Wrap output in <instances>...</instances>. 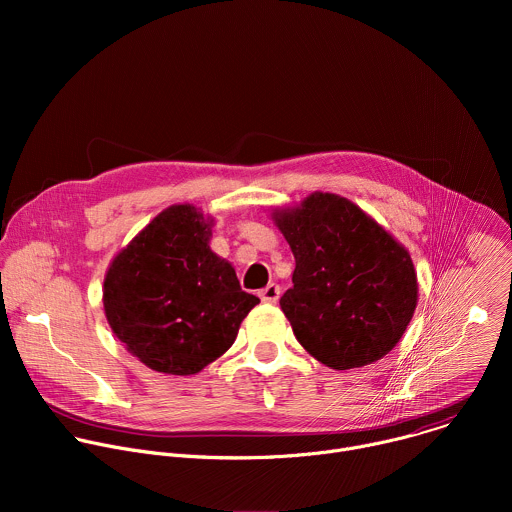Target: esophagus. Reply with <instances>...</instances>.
<instances>
[{"instance_id":"esophagus-1","label":"esophagus","mask_w":512,"mask_h":512,"mask_svg":"<svg viewBox=\"0 0 512 512\" xmlns=\"http://www.w3.org/2000/svg\"><path fill=\"white\" fill-rule=\"evenodd\" d=\"M279 296H281V287H279L277 283H269L267 287H263V289L259 291V298H261V302H265V304H275V302L279 300Z\"/></svg>"}]
</instances>
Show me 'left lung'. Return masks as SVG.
Returning <instances> with one entry per match:
<instances>
[{
    "mask_svg": "<svg viewBox=\"0 0 512 512\" xmlns=\"http://www.w3.org/2000/svg\"><path fill=\"white\" fill-rule=\"evenodd\" d=\"M275 223L296 257L279 306L298 342L330 369L377 362L401 340L417 306L411 257L371 216L316 192Z\"/></svg>",
    "mask_w": 512,
    "mask_h": 512,
    "instance_id": "obj_1",
    "label": "left lung"
}]
</instances>
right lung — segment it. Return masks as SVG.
I'll return each mask as SVG.
<instances>
[{
    "instance_id": "add662e5",
    "label": "right lung",
    "mask_w": 512,
    "mask_h": 512,
    "mask_svg": "<svg viewBox=\"0 0 512 512\" xmlns=\"http://www.w3.org/2000/svg\"><path fill=\"white\" fill-rule=\"evenodd\" d=\"M210 221L170 206L111 263L103 306L113 334L145 367L194 375L225 354L259 298L208 247Z\"/></svg>"
}]
</instances>
